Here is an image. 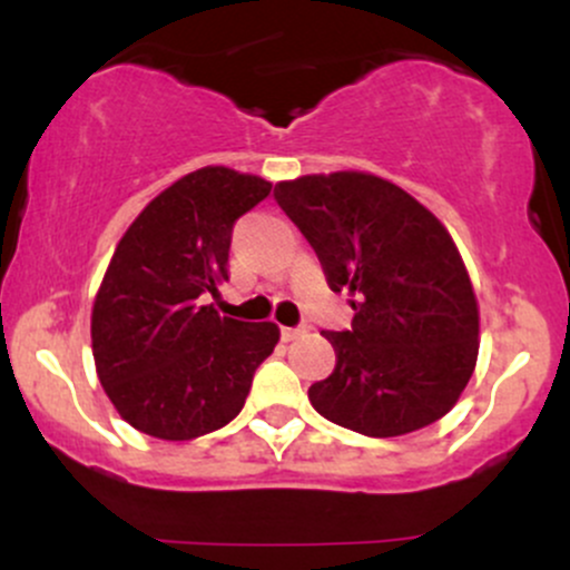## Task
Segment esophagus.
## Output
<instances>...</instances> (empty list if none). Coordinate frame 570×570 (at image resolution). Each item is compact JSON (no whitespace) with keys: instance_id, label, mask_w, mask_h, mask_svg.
<instances>
[{"instance_id":"1","label":"esophagus","mask_w":570,"mask_h":570,"mask_svg":"<svg viewBox=\"0 0 570 570\" xmlns=\"http://www.w3.org/2000/svg\"><path fill=\"white\" fill-rule=\"evenodd\" d=\"M307 332V326H281V337L284 340H297Z\"/></svg>"}]
</instances>
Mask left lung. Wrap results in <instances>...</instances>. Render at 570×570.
Instances as JSON below:
<instances>
[{
    "label": "left lung",
    "instance_id": "left-lung-1",
    "mask_svg": "<svg viewBox=\"0 0 570 570\" xmlns=\"http://www.w3.org/2000/svg\"><path fill=\"white\" fill-rule=\"evenodd\" d=\"M273 195L330 289L362 297L351 330L324 332L337 364L307 389L318 415L377 440L448 415L474 372L480 313L440 219L402 187L358 171L281 181Z\"/></svg>",
    "mask_w": 570,
    "mask_h": 570
}]
</instances>
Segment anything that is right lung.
Wrapping results in <instances>:
<instances>
[{
  "label": "right lung",
  "mask_w": 570,
  "mask_h": 570,
  "mask_svg": "<svg viewBox=\"0 0 570 570\" xmlns=\"http://www.w3.org/2000/svg\"><path fill=\"white\" fill-rule=\"evenodd\" d=\"M271 181L208 166L174 181L117 244L94 303L98 381L134 429L195 440L233 421L278 343L271 322L206 305L230 278L233 227Z\"/></svg>",
  "instance_id": "add662e5"
}]
</instances>
